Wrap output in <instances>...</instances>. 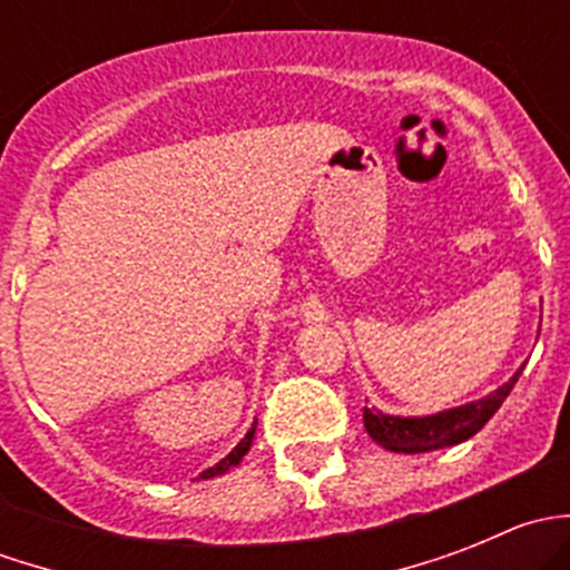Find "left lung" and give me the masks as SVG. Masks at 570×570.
<instances>
[{
    "mask_svg": "<svg viewBox=\"0 0 570 570\" xmlns=\"http://www.w3.org/2000/svg\"><path fill=\"white\" fill-rule=\"evenodd\" d=\"M521 372H524V366L493 394L469 402V405L433 413V416H389V413L364 407V428L372 435V441H377L383 450L405 452V455L455 446L485 428L488 419L502 407V402L513 392Z\"/></svg>",
    "mask_w": 570,
    "mask_h": 570,
    "instance_id": "left-lung-1",
    "label": "left lung"
}]
</instances>
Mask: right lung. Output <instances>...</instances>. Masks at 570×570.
I'll return each instance as SVG.
<instances>
[{"label":"right lung","instance_id":"obj_1","mask_svg":"<svg viewBox=\"0 0 570 570\" xmlns=\"http://www.w3.org/2000/svg\"><path fill=\"white\" fill-rule=\"evenodd\" d=\"M253 433H256V422H253V428L248 430V435H245V439L239 441V444L234 446V450L228 452V455L223 458L220 463H215V465H212V469H206L204 474H200V476H204V480H209V476L226 474L228 469H234V465H239V461H243V458L248 455V450H250V444H253Z\"/></svg>","mask_w":570,"mask_h":570}]
</instances>
